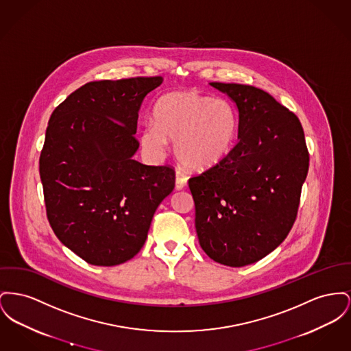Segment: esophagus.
I'll use <instances>...</instances> for the list:
<instances>
[{"label":"esophagus","instance_id":"34e87169","mask_svg":"<svg viewBox=\"0 0 351 351\" xmlns=\"http://www.w3.org/2000/svg\"><path fill=\"white\" fill-rule=\"evenodd\" d=\"M186 178L182 173V172H176V183H175V188L178 189V191H180V189H183V188H186Z\"/></svg>","mask_w":351,"mask_h":351}]
</instances>
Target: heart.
<instances>
[{"instance_id":"b5f03b06","label":"heart","mask_w":351,"mask_h":351,"mask_svg":"<svg viewBox=\"0 0 351 351\" xmlns=\"http://www.w3.org/2000/svg\"><path fill=\"white\" fill-rule=\"evenodd\" d=\"M237 132V117L227 101L193 91H172L154 107V122L141 132L147 154L160 158L169 142L188 169L206 171L226 160Z\"/></svg>"}]
</instances>
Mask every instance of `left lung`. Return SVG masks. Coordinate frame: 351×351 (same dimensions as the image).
Returning <instances> with one entry per match:
<instances>
[{
  "instance_id": "left-lung-1",
  "label": "left lung",
  "mask_w": 351,
  "mask_h": 351,
  "mask_svg": "<svg viewBox=\"0 0 351 351\" xmlns=\"http://www.w3.org/2000/svg\"><path fill=\"white\" fill-rule=\"evenodd\" d=\"M239 111V142L227 159L188 180L200 247L240 268L278 247L294 224L309 152L298 118L270 94L239 83H209Z\"/></svg>"
}]
</instances>
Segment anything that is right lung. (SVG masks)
Segmentation results:
<instances>
[{
    "instance_id": "obj_1",
    "label": "right lung",
    "mask_w": 351,
    "mask_h": 351,
    "mask_svg": "<svg viewBox=\"0 0 351 351\" xmlns=\"http://www.w3.org/2000/svg\"><path fill=\"white\" fill-rule=\"evenodd\" d=\"M162 82L86 83L50 117L40 158L47 219L63 245L91 265L114 267L138 254L175 188L173 168L132 158L141 106Z\"/></svg>"
}]
</instances>
